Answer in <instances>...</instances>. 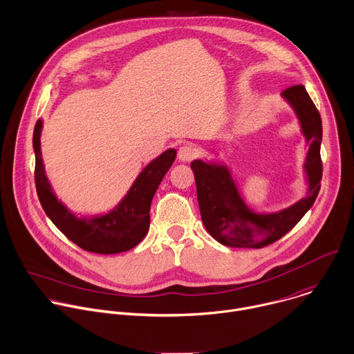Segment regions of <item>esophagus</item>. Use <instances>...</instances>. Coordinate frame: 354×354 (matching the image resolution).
Returning a JSON list of instances; mask_svg holds the SVG:
<instances>
[{"instance_id":"esophagus-1","label":"esophagus","mask_w":354,"mask_h":354,"mask_svg":"<svg viewBox=\"0 0 354 354\" xmlns=\"http://www.w3.org/2000/svg\"><path fill=\"white\" fill-rule=\"evenodd\" d=\"M196 149L192 146V145H185L179 149V153H178V157L180 161L183 162H189L192 161L194 157H196Z\"/></svg>"}]
</instances>
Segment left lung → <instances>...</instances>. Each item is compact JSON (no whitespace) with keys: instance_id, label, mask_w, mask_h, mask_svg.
I'll return each instance as SVG.
<instances>
[{"instance_id":"obj_1","label":"left lung","mask_w":354,"mask_h":354,"mask_svg":"<svg viewBox=\"0 0 354 354\" xmlns=\"http://www.w3.org/2000/svg\"><path fill=\"white\" fill-rule=\"evenodd\" d=\"M282 95L293 106L303 135L310 143L304 164L310 186L304 198L279 212L256 214L242 200L226 167L201 160L190 164L203 223L216 242L227 248L261 249L272 245L304 216L318 196L322 176L321 115L303 84L288 87Z\"/></svg>"}]
</instances>
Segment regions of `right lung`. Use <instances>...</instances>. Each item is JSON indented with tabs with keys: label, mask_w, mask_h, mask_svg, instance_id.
I'll use <instances>...</instances> for the list:
<instances>
[{
	"label": "right lung",
	"mask_w": 354,
	"mask_h": 354,
	"mask_svg": "<svg viewBox=\"0 0 354 354\" xmlns=\"http://www.w3.org/2000/svg\"><path fill=\"white\" fill-rule=\"evenodd\" d=\"M41 125L39 120L33 133L35 182L40 204L53 223L69 241L90 253L115 254L139 245L150 227L151 200L175 161L176 151L169 149L151 161L138 176L125 198L112 211L91 219H77L57 200L44 174L40 150Z\"/></svg>",
	"instance_id": "add662e5"
}]
</instances>
